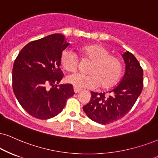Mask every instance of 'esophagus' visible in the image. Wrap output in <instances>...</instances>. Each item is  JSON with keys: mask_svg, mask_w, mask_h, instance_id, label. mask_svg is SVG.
I'll return each instance as SVG.
<instances>
[{"mask_svg": "<svg viewBox=\"0 0 158 158\" xmlns=\"http://www.w3.org/2000/svg\"><path fill=\"white\" fill-rule=\"evenodd\" d=\"M81 91V89L76 88V87H74V91H75V93H78Z\"/></svg>", "mask_w": 158, "mask_h": 158, "instance_id": "1", "label": "esophagus"}]
</instances>
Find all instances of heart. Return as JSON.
<instances>
[{"instance_id": "b5f03b06", "label": "heart", "mask_w": 158, "mask_h": 158, "mask_svg": "<svg viewBox=\"0 0 158 158\" xmlns=\"http://www.w3.org/2000/svg\"><path fill=\"white\" fill-rule=\"evenodd\" d=\"M83 58L91 62L89 75L75 73L68 75L66 81L77 89H92L101 84L102 89L114 86L122 73V64L116 56L110 55L108 48L100 44L85 45L80 48ZM60 63L64 69L75 72L78 67L79 60L73 50L65 49L61 52Z\"/></svg>"}]
</instances>
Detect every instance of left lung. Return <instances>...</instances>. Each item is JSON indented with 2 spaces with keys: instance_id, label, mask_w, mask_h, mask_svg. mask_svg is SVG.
<instances>
[{
  "instance_id": "8db88e82",
  "label": "left lung",
  "mask_w": 158,
  "mask_h": 158,
  "mask_svg": "<svg viewBox=\"0 0 158 158\" xmlns=\"http://www.w3.org/2000/svg\"><path fill=\"white\" fill-rule=\"evenodd\" d=\"M125 73L121 82L105 93L91 92V100L83 107L87 116L101 124L111 123L124 117L133 108L143 89V69L131 52L122 54Z\"/></svg>"
}]
</instances>
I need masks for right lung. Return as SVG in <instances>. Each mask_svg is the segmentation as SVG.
Masks as SVG:
<instances>
[{
  "instance_id": "1",
  "label": "right lung",
  "mask_w": 158,
  "mask_h": 158,
  "mask_svg": "<svg viewBox=\"0 0 158 158\" xmlns=\"http://www.w3.org/2000/svg\"><path fill=\"white\" fill-rule=\"evenodd\" d=\"M69 44L63 34H51L29 42L15 59L14 93L23 109L35 118L57 116L75 94L73 85L59 84L64 76L60 57Z\"/></svg>"
}]
</instances>
